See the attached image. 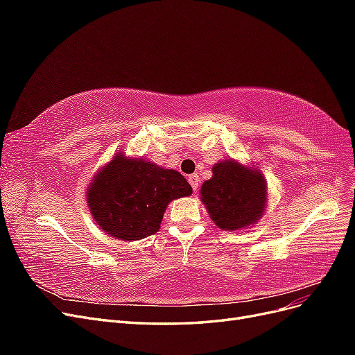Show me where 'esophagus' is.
<instances>
[{
    "instance_id": "1",
    "label": "esophagus",
    "mask_w": 355,
    "mask_h": 355,
    "mask_svg": "<svg viewBox=\"0 0 355 355\" xmlns=\"http://www.w3.org/2000/svg\"><path fill=\"white\" fill-rule=\"evenodd\" d=\"M188 182L191 184V187H192V189H194V192H197V189H198V175H191L189 178H188Z\"/></svg>"
}]
</instances>
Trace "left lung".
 I'll use <instances>...</instances> for the list:
<instances>
[{"mask_svg":"<svg viewBox=\"0 0 355 355\" xmlns=\"http://www.w3.org/2000/svg\"><path fill=\"white\" fill-rule=\"evenodd\" d=\"M213 178L201 187V201L219 228L234 231L250 227L262 216L266 185L259 170L225 159L211 168Z\"/></svg>","mask_w":355,"mask_h":355,"instance_id":"8db88e82","label":"left lung"}]
</instances>
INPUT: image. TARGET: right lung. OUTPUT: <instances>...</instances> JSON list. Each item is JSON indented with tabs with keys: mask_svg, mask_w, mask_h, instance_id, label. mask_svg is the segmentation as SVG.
<instances>
[{
	"mask_svg": "<svg viewBox=\"0 0 355 355\" xmlns=\"http://www.w3.org/2000/svg\"><path fill=\"white\" fill-rule=\"evenodd\" d=\"M191 192L179 171L118 154L94 178L87 202L106 234L133 241L155 234L167 204Z\"/></svg>",
	"mask_w": 355,
	"mask_h": 355,
	"instance_id": "right-lung-1",
	"label": "right lung"
}]
</instances>
